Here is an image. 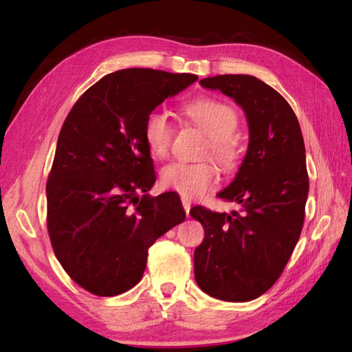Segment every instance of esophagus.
<instances>
[{
  "instance_id": "esophagus-1",
  "label": "esophagus",
  "mask_w": 352,
  "mask_h": 352,
  "mask_svg": "<svg viewBox=\"0 0 352 352\" xmlns=\"http://www.w3.org/2000/svg\"><path fill=\"white\" fill-rule=\"evenodd\" d=\"M182 204H183V208H184V212H186V214L189 216V212H190V206H192V203H190V199L189 198H182Z\"/></svg>"
}]
</instances>
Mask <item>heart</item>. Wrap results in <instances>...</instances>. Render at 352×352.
<instances>
[{
	"mask_svg": "<svg viewBox=\"0 0 352 352\" xmlns=\"http://www.w3.org/2000/svg\"><path fill=\"white\" fill-rule=\"evenodd\" d=\"M183 113L189 121L208 136L204 148V157H213L223 172H236L242 166L243 146L236 136L241 124L237 110L228 102L213 98H199L183 107ZM175 126L163 110L149 111L144 122L145 144L157 159L168 157ZM218 177V169L210 160L188 163L174 162L162 170L164 188L180 193L184 198H195L213 186Z\"/></svg>",
	"mask_w": 352,
	"mask_h": 352,
	"instance_id": "obj_1",
	"label": "heart"
}]
</instances>
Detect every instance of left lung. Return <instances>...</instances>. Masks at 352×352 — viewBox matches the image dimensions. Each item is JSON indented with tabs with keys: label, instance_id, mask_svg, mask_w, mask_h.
I'll use <instances>...</instances> for the list:
<instances>
[{
	"label": "left lung",
	"instance_id": "left-lung-1",
	"mask_svg": "<svg viewBox=\"0 0 352 352\" xmlns=\"http://www.w3.org/2000/svg\"><path fill=\"white\" fill-rule=\"evenodd\" d=\"M199 83L245 110L250 145L233 183L218 193L241 210H190L204 227V241L193 254L195 280L218 300L251 301L280 278L301 236L309 197L301 126L289 102L256 77L226 74Z\"/></svg>",
	"mask_w": 352,
	"mask_h": 352
}]
</instances>
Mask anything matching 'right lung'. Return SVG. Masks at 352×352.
I'll return each instance as SVG.
<instances>
[{
    "mask_svg": "<svg viewBox=\"0 0 352 352\" xmlns=\"http://www.w3.org/2000/svg\"><path fill=\"white\" fill-rule=\"evenodd\" d=\"M197 80L145 68L111 72L65 119L47 182V228L66 274L94 295L136 286L149 246L186 219L175 192L146 193L155 172L144 122Z\"/></svg>",
    "mask_w": 352,
    "mask_h": 352,
    "instance_id": "right-lung-1",
    "label": "right lung"
}]
</instances>
